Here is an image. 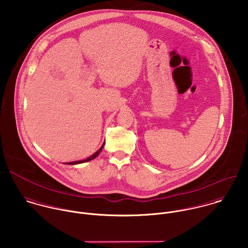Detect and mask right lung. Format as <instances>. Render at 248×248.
<instances>
[{"instance_id":"obj_1","label":"right lung","mask_w":248,"mask_h":248,"mask_svg":"<svg viewBox=\"0 0 248 248\" xmlns=\"http://www.w3.org/2000/svg\"><path fill=\"white\" fill-rule=\"evenodd\" d=\"M104 144H105V142L103 143V145H102V147L97 151V152H95L92 156H90V157H88L87 159H85V160H83V161H76V162H71V163H68V165H76V164H82V163H84V162H88V161H91V160H93V159H95L99 154H100V152L102 151V148L104 147Z\"/></svg>"}]
</instances>
